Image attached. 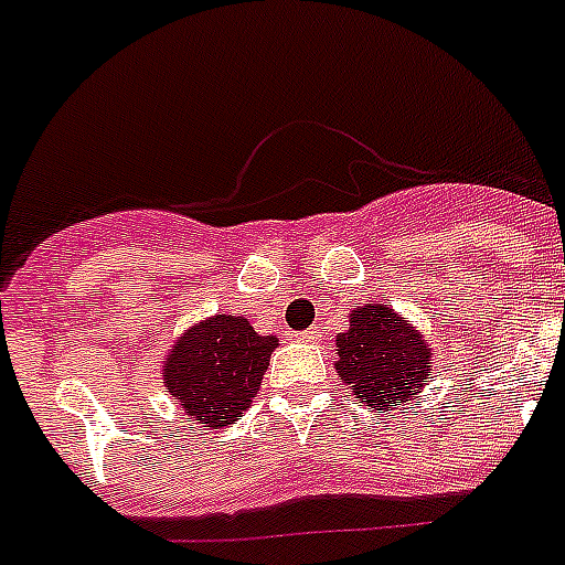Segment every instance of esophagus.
Masks as SVG:
<instances>
[{
	"mask_svg": "<svg viewBox=\"0 0 565 565\" xmlns=\"http://www.w3.org/2000/svg\"><path fill=\"white\" fill-rule=\"evenodd\" d=\"M299 338H302V341H316V338H319V330H313V327H310V330L299 332Z\"/></svg>",
	"mask_w": 565,
	"mask_h": 565,
	"instance_id": "34e87169",
	"label": "esophagus"
}]
</instances>
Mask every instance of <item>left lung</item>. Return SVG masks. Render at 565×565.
Instances as JSON below:
<instances>
[{"label": "left lung", "mask_w": 565, "mask_h": 565, "mask_svg": "<svg viewBox=\"0 0 565 565\" xmlns=\"http://www.w3.org/2000/svg\"><path fill=\"white\" fill-rule=\"evenodd\" d=\"M335 372L358 402L396 411L433 380V347L388 305H358L335 335Z\"/></svg>", "instance_id": "1"}]
</instances>
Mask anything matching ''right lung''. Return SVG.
I'll return each instance as SVG.
<instances>
[{
	"label": "right lung",
	"instance_id": "obj_1",
	"mask_svg": "<svg viewBox=\"0 0 565 565\" xmlns=\"http://www.w3.org/2000/svg\"><path fill=\"white\" fill-rule=\"evenodd\" d=\"M277 335H260L244 316L216 313L188 327L166 352V391L196 424L224 429L252 405Z\"/></svg>",
	"mask_w": 565,
	"mask_h": 565
}]
</instances>
